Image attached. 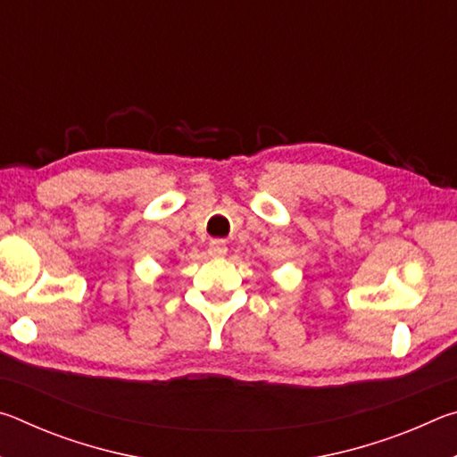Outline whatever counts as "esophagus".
Returning <instances> with one entry per match:
<instances>
[{
	"instance_id": "esophagus-1",
	"label": "esophagus",
	"mask_w": 457,
	"mask_h": 457,
	"mask_svg": "<svg viewBox=\"0 0 457 457\" xmlns=\"http://www.w3.org/2000/svg\"><path fill=\"white\" fill-rule=\"evenodd\" d=\"M226 253H228L226 242H223V239H212V244H210V256L221 258V256H226Z\"/></svg>"
}]
</instances>
